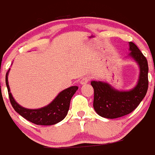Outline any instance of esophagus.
I'll list each match as a JSON object with an SVG mask.
<instances>
[{
    "instance_id": "obj_1",
    "label": "esophagus",
    "mask_w": 155,
    "mask_h": 155,
    "mask_svg": "<svg viewBox=\"0 0 155 155\" xmlns=\"http://www.w3.org/2000/svg\"><path fill=\"white\" fill-rule=\"evenodd\" d=\"M90 80H91V78L88 77V76H85V77H83L82 79H81L80 83L82 84V85H85V84H86L87 82H89Z\"/></svg>"
}]
</instances>
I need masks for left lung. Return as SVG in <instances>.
Segmentation results:
<instances>
[{
    "label": "left lung",
    "mask_w": 155,
    "mask_h": 155,
    "mask_svg": "<svg viewBox=\"0 0 155 155\" xmlns=\"http://www.w3.org/2000/svg\"><path fill=\"white\" fill-rule=\"evenodd\" d=\"M130 56L140 67V76L137 85L128 91L114 89L107 83L92 81L94 88L93 107L101 117L114 119L133 112L145 97L148 88V66L146 58L133 42H130Z\"/></svg>",
    "instance_id": "obj_1"
}]
</instances>
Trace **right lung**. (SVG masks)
<instances>
[{"label":"right lung","instance_id":"obj_1","mask_svg":"<svg viewBox=\"0 0 155 155\" xmlns=\"http://www.w3.org/2000/svg\"><path fill=\"white\" fill-rule=\"evenodd\" d=\"M8 72L6 74V85L8 91L9 98L13 109L19 115L36 125L42 126L54 125L65 118L70 108V100L78 89V86H71L62 91L50 104L45 107L35 110L26 109L18 104L10 92V87L7 80Z\"/></svg>","mask_w":155,"mask_h":155}]
</instances>
